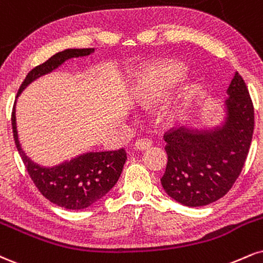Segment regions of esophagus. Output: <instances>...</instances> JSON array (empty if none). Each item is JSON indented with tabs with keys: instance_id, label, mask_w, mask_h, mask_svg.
Wrapping results in <instances>:
<instances>
[{
	"instance_id": "esophagus-1",
	"label": "esophagus",
	"mask_w": 263,
	"mask_h": 263,
	"mask_svg": "<svg viewBox=\"0 0 263 263\" xmlns=\"http://www.w3.org/2000/svg\"><path fill=\"white\" fill-rule=\"evenodd\" d=\"M152 145V142L149 140H145V138H140L135 142L134 148L136 151H145L148 149Z\"/></svg>"
}]
</instances>
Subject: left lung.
<instances>
[{
  "instance_id": "obj_1",
  "label": "left lung",
  "mask_w": 263,
  "mask_h": 263,
  "mask_svg": "<svg viewBox=\"0 0 263 263\" xmlns=\"http://www.w3.org/2000/svg\"><path fill=\"white\" fill-rule=\"evenodd\" d=\"M227 93V118L222 126L173 128L164 135L167 164L160 181L179 203L200 207L216 202L241 173L254 134V105L238 72Z\"/></svg>"
}]
</instances>
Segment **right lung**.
Listing matches in <instances>:
<instances>
[{"instance_id":"right-lung-1","label":"right lung","mask_w":263,"mask_h":263,"mask_svg":"<svg viewBox=\"0 0 263 263\" xmlns=\"http://www.w3.org/2000/svg\"><path fill=\"white\" fill-rule=\"evenodd\" d=\"M94 49H67L55 53L33 68L21 84L17 98L27 85L50 73L69 59L88 56ZM13 138L27 172L44 197L66 210H83L96 203L111 190L121 175L126 159L123 148L109 152H89L52 167L40 166L25 156L18 141L15 107L12 110Z\"/></svg>"}]
</instances>
